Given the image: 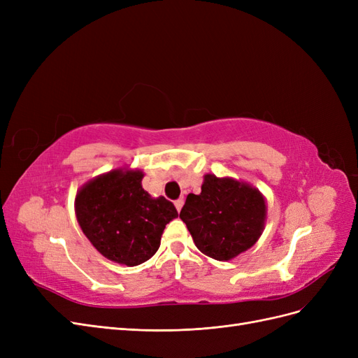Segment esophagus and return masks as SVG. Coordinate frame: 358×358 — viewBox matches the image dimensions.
Returning <instances> with one entry per match:
<instances>
[{
  "label": "esophagus",
  "instance_id": "obj_1",
  "mask_svg": "<svg viewBox=\"0 0 358 358\" xmlns=\"http://www.w3.org/2000/svg\"><path fill=\"white\" fill-rule=\"evenodd\" d=\"M183 203H185V201H183V199H179V200H176V201H175V206H176V209H178V212H180V209H182V206H183Z\"/></svg>",
  "mask_w": 358,
  "mask_h": 358
}]
</instances>
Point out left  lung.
I'll use <instances>...</instances> for the list:
<instances>
[{"label": "left lung", "mask_w": 358, "mask_h": 358, "mask_svg": "<svg viewBox=\"0 0 358 358\" xmlns=\"http://www.w3.org/2000/svg\"><path fill=\"white\" fill-rule=\"evenodd\" d=\"M266 210L263 194L249 183L206 175L201 192L188 194L179 216L204 255L229 262L255 245Z\"/></svg>", "instance_id": "left-lung-1"}]
</instances>
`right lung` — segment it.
Instances as JSON below:
<instances>
[{"label": "right lung", "mask_w": 358, "mask_h": 358, "mask_svg": "<svg viewBox=\"0 0 358 358\" xmlns=\"http://www.w3.org/2000/svg\"><path fill=\"white\" fill-rule=\"evenodd\" d=\"M142 179V170L116 169L85 183L74 200L78 222L96 251L129 267L158 251L166 225L178 218L175 204L150 197Z\"/></svg>", "instance_id": "obj_1"}]
</instances>
